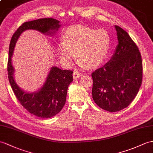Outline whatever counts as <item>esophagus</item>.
Here are the masks:
<instances>
[{"label":"esophagus","instance_id":"34e87169","mask_svg":"<svg viewBox=\"0 0 153 153\" xmlns=\"http://www.w3.org/2000/svg\"><path fill=\"white\" fill-rule=\"evenodd\" d=\"M73 76L74 79H77V78H79L81 76V74L77 71H74Z\"/></svg>","mask_w":153,"mask_h":153}]
</instances>
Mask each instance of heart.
<instances>
[{"instance_id": "heart-1", "label": "heart", "mask_w": 153, "mask_h": 153, "mask_svg": "<svg viewBox=\"0 0 153 153\" xmlns=\"http://www.w3.org/2000/svg\"><path fill=\"white\" fill-rule=\"evenodd\" d=\"M109 47V37L106 31L81 25L67 28L63 34V41L57 45L59 53L64 62L70 64L75 51L79 65L88 68H94L104 61Z\"/></svg>"}]
</instances>
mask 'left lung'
Here are the masks:
<instances>
[{"label":"left lung","mask_w":153,"mask_h":153,"mask_svg":"<svg viewBox=\"0 0 153 153\" xmlns=\"http://www.w3.org/2000/svg\"><path fill=\"white\" fill-rule=\"evenodd\" d=\"M118 45L105 65L92 73V94L100 108L116 112L129 105L139 91L143 66L137 46L125 30L115 26Z\"/></svg>","instance_id":"1"}]
</instances>
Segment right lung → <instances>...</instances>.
<instances>
[{
  "mask_svg": "<svg viewBox=\"0 0 153 153\" xmlns=\"http://www.w3.org/2000/svg\"><path fill=\"white\" fill-rule=\"evenodd\" d=\"M60 27V21L53 18L27 21L17 28L10 44L7 70L10 85L20 104L31 114L41 118H51L61 111L66 102L68 85L73 81V72L53 66L40 89L33 93H26L14 80L12 56L16 42L25 30H36L44 34L53 36Z\"/></svg>",
  "mask_w": 153,
  "mask_h": 153,
  "instance_id": "add662e5",
  "label": "right lung"
}]
</instances>
